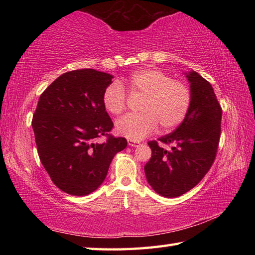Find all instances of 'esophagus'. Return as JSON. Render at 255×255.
<instances>
[{
    "label": "esophagus",
    "instance_id": "1",
    "mask_svg": "<svg viewBox=\"0 0 255 255\" xmlns=\"http://www.w3.org/2000/svg\"><path fill=\"white\" fill-rule=\"evenodd\" d=\"M128 145H130V147H138V145H140V142L136 141V140L128 139Z\"/></svg>",
    "mask_w": 255,
    "mask_h": 255
}]
</instances>
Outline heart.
<instances>
[{"label": "heart", "instance_id": "heart-1", "mask_svg": "<svg viewBox=\"0 0 255 255\" xmlns=\"http://www.w3.org/2000/svg\"><path fill=\"white\" fill-rule=\"evenodd\" d=\"M131 96H141L138 111L127 114L116 122V132L139 141L152 133L156 127L167 131L185 118L192 102V93L182 81L172 80L169 74L153 68L133 72L125 81ZM103 105L113 115H119L126 107V93L121 83L112 82L102 96Z\"/></svg>", "mask_w": 255, "mask_h": 255}]
</instances>
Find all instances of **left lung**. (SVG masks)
<instances>
[{
	"instance_id": "1",
	"label": "left lung",
	"mask_w": 255,
	"mask_h": 255,
	"mask_svg": "<svg viewBox=\"0 0 255 255\" xmlns=\"http://www.w3.org/2000/svg\"><path fill=\"white\" fill-rule=\"evenodd\" d=\"M184 74L192 93L189 110L174 131L159 139L172 144L170 150L148 142L152 155L144 165L149 185L169 198L181 196L202 181L214 163L221 130L223 111L213 86L193 70Z\"/></svg>"
}]
</instances>
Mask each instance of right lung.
<instances>
[{"label": "right lung", "mask_w": 255, "mask_h": 255, "mask_svg": "<svg viewBox=\"0 0 255 255\" xmlns=\"http://www.w3.org/2000/svg\"><path fill=\"white\" fill-rule=\"evenodd\" d=\"M113 78L94 69L63 73L40 95L32 116L42 165L55 185L73 196L96 191L114 155L127 147L125 138L108 134L113 122L102 96ZM102 135L107 141L97 143Z\"/></svg>", "instance_id": "1"}]
</instances>
